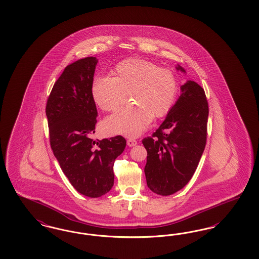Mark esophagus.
Wrapping results in <instances>:
<instances>
[{
    "mask_svg": "<svg viewBox=\"0 0 259 259\" xmlns=\"http://www.w3.org/2000/svg\"><path fill=\"white\" fill-rule=\"evenodd\" d=\"M138 144V142L136 141V140H134V139H128L127 140V145L128 146H135V145H137Z\"/></svg>",
    "mask_w": 259,
    "mask_h": 259,
    "instance_id": "1",
    "label": "esophagus"
}]
</instances>
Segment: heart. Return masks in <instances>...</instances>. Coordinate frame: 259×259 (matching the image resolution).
I'll use <instances>...</instances> for the list:
<instances>
[{
	"label": "heart",
	"instance_id": "heart-1",
	"mask_svg": "<svg viewBox=\"0 0 259 259\" xmlns=\"http://www.w3.org/2000/svg\"><path fill=\"white\" fill-rule=\"evenodd\" d=\"M114 77L97 76L93 83L95 103L105 112H114L104 121L107 134L137 137L149 126L152 117L165 116L176 102L178 80L176 73L143 59H128L114 68Z\"/></svg>",
	"mask_w": 259,
	"mask_h": 259
}]
</instances>
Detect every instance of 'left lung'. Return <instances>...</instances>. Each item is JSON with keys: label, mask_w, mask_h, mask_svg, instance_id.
I'll use <instances>...</instances> for the list:
<instances>
[{"label": "left lung", "mask_w": 259, "mask_h": 259, "mask_svg": "<svg viewBox=\"0 0 259 259\" xmlns=\"http://www.w3.org/2000/svg\"><path fill=\"white\" fill-rule=\"evenodd\" d=\"M176 68L185 72L180 65ZM208 114L204 90L188 81L163 123L142 141L147 151L146 183L153 193L170 196L191 180L206 145Z\"/></svg>", "instance_id": "obj_1"}]
</instances>
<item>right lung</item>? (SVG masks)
Segmentation results:
<instances>
[{
  "mask_svg": "<svg viewBox=\"0 0 259 259\" xmlns=\"http://www.w3.org/2000/svg\"><path fill=\"white\" fill-rule=\"evenodd\" d=\"M97 59L67 65L46 104L50 145L63 174L85 197H102L114 185V160L126 146L122 136L94 141L97 109L93 96Z\"/></svg>",
  "mask_w": 259,
  "mask_h": 259,
  "instance_id": "1",
  "label": "right lung"
}]
</instances>
